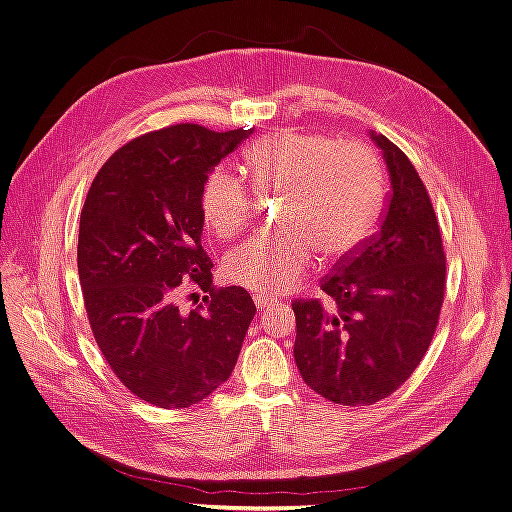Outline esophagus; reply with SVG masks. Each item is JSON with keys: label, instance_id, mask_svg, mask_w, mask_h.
I'll return each instance as SVG.
<instances>
[{"label": "esophagus", "instance_id": "34e87169", "mask_svg": "<svg viewBox=\"0 0 512 512\" xmlns=\"http://www.w3.org/2000/svg\"><path fill=\"white\" fill-rule=\"evenodd\" d=\"M254 303H256V307H258V312H265V309H269L275 301H273L271 297H265V294H256Z\"/></svg>", "mask_w": 512, "mask_h": 512}]
</instances>
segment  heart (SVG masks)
<instances>
[{"mask_svg":"<svg viewBox=\"0 0 512 512\" xmlns=\"http://www.w3.org/2000/svg\"><path fill=\"white\" fill-rule=\"evenodd\" d=\"M252 192L277 196V230L232 250L224 280L265 297L297 288L314 252L339 258L352 252L376 222L382 200V168L369 145L299 130H277L243 153ZM200 213L220 239H235L250 226L254 198L224 168L213 170L200 190Z\"/></svg>","mask_w":512,"mask_h":512,"instance_id":"1","label":"heart"}]
</instances>
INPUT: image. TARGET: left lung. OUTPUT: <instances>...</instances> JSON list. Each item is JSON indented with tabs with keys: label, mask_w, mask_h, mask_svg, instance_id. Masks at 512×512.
I'll return each mask as SVG.
<instances>
[{
	"label": "left lung",
	"mask_w": 512,
	"mask_h": 512,
	"mask_svg": "<svg viewBox=\"0 0 512 512\" xmlns=\"http://www.w3.org/2000/svg\"><path fill=\"white\" fill-rule=\"evenodd\" d=\"M391 179L382 226L322 280L327 303L297 299L294 361L309 389L339 406H371L404 384L438 327L446 256L416 168L371 132Z\"/></svg>",
	"instance_id": "8db88e82"
}]
</instances>
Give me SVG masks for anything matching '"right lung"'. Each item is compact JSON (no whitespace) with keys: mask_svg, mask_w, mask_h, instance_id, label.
<instances>
[{"mask_svg":"<svg viewBox=\"0 0 512 512\" xmlns=\"http://www.w3.org/2000/svg\"><path fill=\"white\" fill-rule=\"evenodd\" d=\"M250 134L149 132L117 149L87 192L76 252L87 318L115 376L151 406L190 408L222 386L256 314L245 288L213 286L200 245V190ZM185 285L208 292L190 313L176 303Z\"/></svg>","mask_w":512,"mask_h":512,"instance_id":"right-lung-1","label":"right lung"}]
</instances>
